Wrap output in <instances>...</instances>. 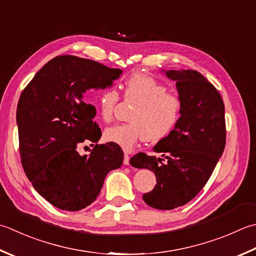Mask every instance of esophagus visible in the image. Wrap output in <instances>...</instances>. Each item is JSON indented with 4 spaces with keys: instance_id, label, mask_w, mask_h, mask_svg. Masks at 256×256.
I'll return each mask as SVG.
<instances>
[{
    "instance_id": "1",
    "label": "esophagus",
    "mask_w": 256,
    "mask_h": 256,
    "mask_svg": "<svg viewBox=\"0 0 256 256\" xmlns=\"http://www.w3.org/2000/svg\"><path fill=\"white\" fill-rule=\"evenodd\" d=\"M123 163H124L125 165H128V164H130V156H128V153H125V155H124V161H123Z\"/></svg>"
}]
</instances>
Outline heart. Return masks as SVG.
Wrapping results in <instances>:
<instances>
[{"label":"heart","instance_id":"heart-1","mask_svg":"<svg viewBox=\"0 0 256 256\" xmlns=\"http://www.w3.org/2000/svg\"><path fill=\"white\" fill-rule=\"evenodd\" d=\"M124 98L136 103L126 124L106 128L103 138L131 151L138 142H160L171 134L181 120L182 102L178 96L166 93V88L144 74H134L125 82ZM118 92L111 88L96 95V108L105 122L113 118Z\"/></svg>","mask_w":256,"mask_h":256}]
</instances>
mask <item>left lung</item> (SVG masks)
I'll use <instances>...</instances> for the list:
<instances>
[{"mask_svg": "<svg viewBox=\"0 0 256 256\" xmlns=\"http://www.w3.org/2000/svg\"><path fill=\"white\" fill-rule=\"evenodd\" d=\"M176 83L182 102L181 120L174 131L153 148L163 158L138 153L130 160L136 168L156 176L144 202L158 210H173L191 201L204 188L225 148L224 103L201 73L193 70H162Z\"/></svg>", "mask_w": 256, "mask_h": 256, "instance_id": "left-lung-1", "label": "left lung"}]
</instances>
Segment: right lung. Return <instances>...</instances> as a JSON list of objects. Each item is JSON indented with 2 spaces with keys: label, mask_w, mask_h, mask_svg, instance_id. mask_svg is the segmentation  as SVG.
Wrapping results in <instances>:
<instances>
[{
  "label": "right lung",
  "mask_w": 256,
  "mask_h": 256,
  "mask_svg": "<svg viewBox=\"0 0 256 256\" xmlns=\"http://www.w3.org/2000/svg\"><path fill=\"white\" fill-rule=\"evenodd\" d=\"M122 70L92 60L61 55L34 75L20 96L16 111L21 161L36 192L55 208L80 211L93 203L105 176L123 163L118 144H92L80 155L84 141L98 143L101 128L90 93L111 88Z\"/></svg>",
  "instance_id": "add662e5"
}]
</instances>
